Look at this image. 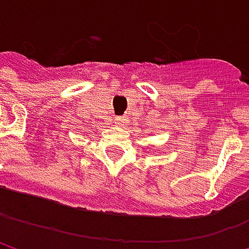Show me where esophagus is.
Returning <instances> with one entry per match:
<instances>
[{
	"label": "esophagus",
	"mask_w": 249,
	"mask_h": 249,
	"mask_svg": "<svg viewBox=\"0 0 249 249\" xmlns=\"http://www.w3.org/2000/svg\"><path fill=\"white\" fill-rule=\"evenodd\" d=\"M125 120L124 117H115V124L117 125H124Z\"/></svg>",
	"instance_id": "obj_1"
}]
</instances>
